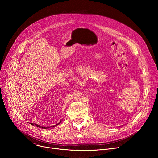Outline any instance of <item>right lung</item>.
<instances>
[{"instance_id": "1", "label": "right lung", "mask_w": 158, "mask_h": 158, "mask_svg": "<svg viewBox=\"0 0 158 158\" xmlns=\"http://www.w3.org/2000/svg\"><path fill=\"white\" fill-rule=\"evenodd\" d=\"M62 119L59 123H57V124H56V125H54V126H46V127H44V126H40L39 124H35V123H29V124H31V125H32V126H37V127H40V128H42V129H49V128H50V127H54V126H57V125H58V124H59L61 122H62Z\"/></svg>"}]
</instances>
